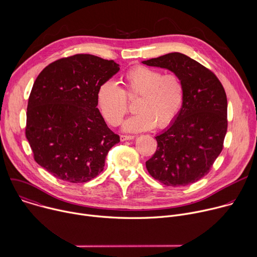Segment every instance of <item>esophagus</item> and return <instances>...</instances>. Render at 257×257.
I'll return each mask as SVG.
<instances>
[{
  "mask_svg": "<svg viewBox=\"0 0 257 257\" xmlns=\"http://www.w3.org/2000/svg\"><path fill=\"white\" fill-rule=\"evenodd\" d=\"M135 136H131V135H121L120 136V139L121 141H126V140H131V139H134Z\"/></svg>",
  "mask_w": 257,
  "mask_h": 257,
  "instance_id": "esophagus-1",
  "label": "esophagus"
}]
</instances>
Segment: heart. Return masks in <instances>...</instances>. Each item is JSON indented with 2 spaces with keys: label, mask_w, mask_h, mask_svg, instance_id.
<instances>
[{
  "label": "heart",
  "mask_w": 257,
  "mask_h": 257,
  "mask_svg": "<svg viewBox=\"0 0 257 257\" xmlns=\"http://www.w3.org/2000/svg\"><path fill=\"white\" fill-rule=\"evenodd\" d=\"M122 90L113 80L102 82L96 91V103L104 120L112 126L120 124L128 111L126 96H138L135 115L123 123V130L138 133L169 126L184 102L185 89L176 74H166L148 66H135L124 76Z\"/></svg>",
  "instance_id": "obj_1"
}]
</instances>
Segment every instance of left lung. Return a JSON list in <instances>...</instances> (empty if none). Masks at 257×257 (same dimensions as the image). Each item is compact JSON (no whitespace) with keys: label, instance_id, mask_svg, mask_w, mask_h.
<instances>
[{"label":"left lung","instance_id":"left-lung-1","mask_svg":"<svg viewBox=\"0 0 257 257\" xmlns=\"http://www.w3.org/2000/svg\"><path fill=\"white\" fill-rule=\"evenodd\" d=\"M179 76L184 102L176 119L156 135L158 149L145 163L166 186H187L203 178L223 150L227 133V95L211 71L181 53L142 61Z\"/></svg>","mask_w":257,"mask_h":257}]
</instances>
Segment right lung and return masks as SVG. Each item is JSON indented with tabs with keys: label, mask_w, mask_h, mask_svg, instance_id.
Masks as SVG:
<instances>
[{
	"label": "right lung",
	"mask_w": 257,
	"mask_h": 257,
	"mask_svg": "<svg viewBox=\"0 0 257 257\" xmlns=\"http://www.w3.org/2000/svg\"><path fill=\"white\" fill-rule=\"evenodd\" d=\"M119 70L113 60L79 54L53 62L35 79L25 134L35 162L56 178L90 181L120 142L96 106L98 86Z\"/></svg>",
	"instance_id": "1"
}]
</instances>
